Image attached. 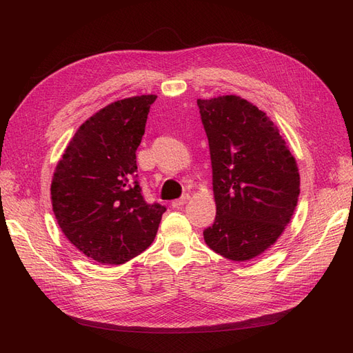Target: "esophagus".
Masks as SVG:
<instances>
[{"label":"esophagus","instance_id":"esophagus-1","mask_svg":"<svg viewBox=\"0 0 353 353\" xmlns=\"http://www.w3.org/2000/svg\"><path fill=\"white\" fill-rule=\"evenodd\" d=\"M188 200H190V196H188V194H184L181 199L174 200L172 203H170V205H172V208H181V206H184L185 203H188Z\"/></svg>","mask_w":353,"mask_h":353}]
</instances>
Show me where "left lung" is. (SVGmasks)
Segmentation results:
<instances>
[{"mask_svg": "<svg viewBox=\"0 0 353 353\" xmlns=\"http://www.w3.org/2000/svg\"><path fill=\"white\" fill-rule=\"evenodd\" d=\"M208 135L216 216L209 248L244 262L268 250L292 221L301 176L280 130L239 95L197 100Z\"/></svg>", "mask_w": 353, "mask_h": 353, "instance_id": "1", "label": "left lung"}]
</instances>
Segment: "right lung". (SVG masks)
Wrapping results in <instances>:
<instances>
[{
    "instance_id": "add662e5",
    "label": "right lung",
    "mask_w": 353,
    "mask_h": 353,
    "mask_svg": "<svg viewBox=\"0 0 353 353\" xmlns=\"http://www.w3.org/2000/svg\"><path fill=\"white\" fill-rule=\"evenodd\" d=\"M157 95L105 105L74 132L51 181V205L66 239L87 258L122 265L157 234L165 206L147 205L135 181V152Z\"/></svg>"
}]
</instances>
